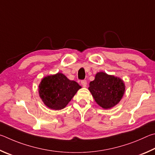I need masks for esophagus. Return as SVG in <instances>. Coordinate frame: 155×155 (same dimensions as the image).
Wrapping results in <instances>:
<instances>
[{
  "label": "esophagus",
  "instance_id": "1",
  "mask_svg": "<svg viewBox=\"0 0 155 155\" xmlns=\"http://www.w3.org/2000/svg\"><path fill=\"white\" fill-rule=\"evenodd\" d=\"M81 84L82 85V86H84V87H86V85H87V82H86V80H82L81 81Z\"/></svg>",
  "mask_w": 155,
  "mask_h": 155
}]
</instances>
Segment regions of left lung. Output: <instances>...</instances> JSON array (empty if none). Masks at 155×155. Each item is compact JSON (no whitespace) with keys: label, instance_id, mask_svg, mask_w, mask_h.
Listing matches in <instances>:
<instances>
[{"label":"left lung","instance_id":"8db88e82","mask_svg":"<svg viewBox=\"0 0 155 155\" xmlns=\"http://www.w3.org/2000/svg\"><path fill=\"white\" fill-rule=\"evenodd\" d=\"M88 89L97 104L104 109H110L120 101L125 86L120 78L99 72L90 82Z\"/></svg>","mask_w":155,"mask_h":155}]
</instances>
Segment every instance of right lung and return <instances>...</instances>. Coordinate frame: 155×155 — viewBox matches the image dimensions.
<instances>
[{
    "label": "right lung",
    "instance_id": "right-lung-1",
    "mask_svg": "<svg viewBox=\"0 0 155 155\" xmlns=\"http://www.w3.org/2000/svg\"><path fill=\"white\" fill-rule=\"evenodd\" d=\"M39 88V96L45 105L50 109L59 110L69 104L81 86L58 73L43 78Z\"/></svg>",
    "mask_w": 155,
    "mask_h": 155
}]
</instances>
